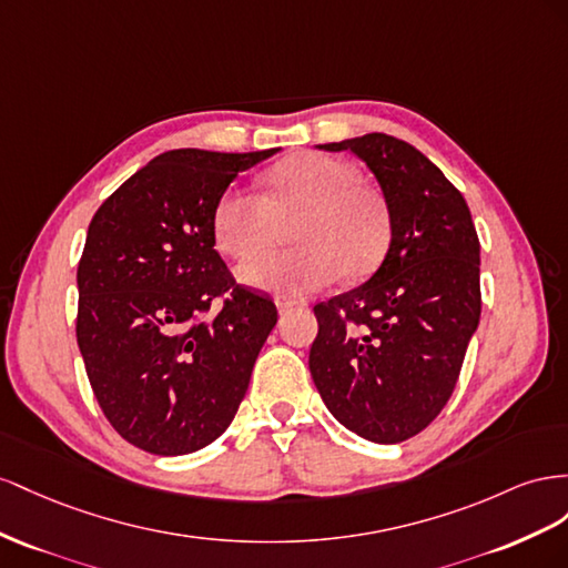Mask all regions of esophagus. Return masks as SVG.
<instances>
[{"label": "esophagus", "instance_id": "34e87169", "mask_svg": "<svg viewBox=\"0 0 568 568\" xmlns=\"http://www.w3.org/2000/svg\"><path fill=\"white\" fill-rule=\"evenodd\" d=\"M302 300H290V297H275V306H278V312H287V310H295V306H302Z\"/></svg>", "mask_w": 568, "mask_h": 568}]
</instances>
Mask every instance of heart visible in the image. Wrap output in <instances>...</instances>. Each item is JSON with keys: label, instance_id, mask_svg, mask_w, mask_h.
<instances>
[{"label": "heart", "instance_id": "1", "mask_svg": "<svg viewBox=\"0 0 568 568\" xmlns=\"http://www.w3.org/2000/svg\"><path fill=\"white\" fill-rule=\"evenodd\" d=\"M287 227L298 245L245 258L237 266L242 283L312 293L331 285L339 273L359 281L381 266L393 237L381 192L364 185L347 161L326 154L281 161L266 175V197L231 187L214 212L216 245L231 256L277 244Z\"/></svg>", "mask_w": 568, "mask_h": 568}]
</instances>
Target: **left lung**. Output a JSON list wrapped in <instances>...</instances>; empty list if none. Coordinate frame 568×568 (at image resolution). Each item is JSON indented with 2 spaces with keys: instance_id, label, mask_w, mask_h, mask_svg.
<instances>
[{
  "instance_id": "1",
  "label": "left lung",
  "mask_w": 568,
  "mask_h": 568,
  "mask_svg": "<svg viewBox=\"0 0 568 568\" xmlns=\"http://www.w3.org/2000/svg\"><path fill=\"white\" fill-rule=\"evenodd\" d=\"M318 150L364 161L393 237L364 285L314 306L310 371L339 424L395 445L424 430L455 390L480 321V242L462 192L409 142L368 133Z\"/></svg>"
}]
</instances>
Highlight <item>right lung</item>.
I'll use <instances>...</instances> for the list:
<instances>
[{"mask_svg":"<svg viewBox=\"0 0 568 568\" xmlns=\"http://www.w3.org/2000/svg\"><path fill=\"white\" fill-rule=\"evenodd\" d=\"M275 152H164L90 221L78 347L109 424L150 455H190L231 426L278 321L275 304L235 285L214 250L223 192ZM216 296L222 310L202 320Z\"/></svg>","mask_w":568,"mask_h":568,"instance_id":"right-lung-1","label":"right lung"}]
</instances>
